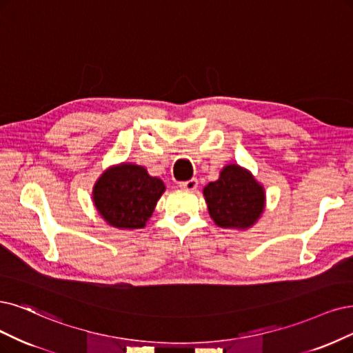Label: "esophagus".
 <instances>
[{
  "label": "esophagus",
  "instance_id": "34e87169",
  "mask_svg": "<svg viewBox=\"0 0 353 353\" xmlns=\"http://www.w3.org/2000/svg\"><path fill=\"white\" fill-rule=\"evenodd\" d=\"M179 186L181 189H186V190H194V189L198 188V180L196 179H190V180H186V181H181Z\"/></svg>",
  "mask_w": 353,
  "mask_h": 353
}]
</instances>
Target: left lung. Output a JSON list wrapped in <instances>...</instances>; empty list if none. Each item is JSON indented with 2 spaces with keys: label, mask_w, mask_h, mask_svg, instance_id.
<instances>
[{
  "label": "left lung",
  "mask_w": 353,
  "mask_h": 353,
  "mask_svg": "<svg viewBox=\"0 0 353 353\" xmlns=\"http://www.w3.org/2000/svg\"><path fill=\"white\" fill-rule=\"evenodd\" d=\"M208 211L218 227L249 228L265 208V192L244 168L230 164L203 189Z\"/></svg>",
  "instance_id": "8db88e82"
}]
</instances>
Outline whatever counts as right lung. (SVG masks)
I'll list each match as a JSON object with an SVG mask.
<instances>
[{
	"label": "right lung",
	"mask_w": 353,
	"mask_h": 353,
	"mask_svg": "<svg viewBox=\"0 0 353 353\" xmlns=\"http://www.w3.org/2000/svg\"><path fill=\"white\" fill-rule=\"evenodd\" d=\"M164 183L135 164L108 170L94 186L93 199L100 215L116 228H142L152 215Z\"/></svg>",
	"instance_id": "right-lung-1"
}]
</instances>
